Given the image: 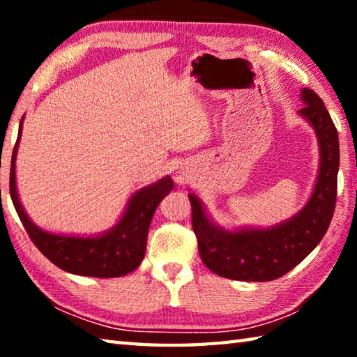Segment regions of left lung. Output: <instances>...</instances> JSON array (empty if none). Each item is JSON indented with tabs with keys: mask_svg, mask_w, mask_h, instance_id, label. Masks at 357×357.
<instances>
[{
	"mask_svg": "<svg viewBox=\"0 0 357 357\" xmlns=\"http://www.w3.org/2000/svg\"><path fill=\"white\" fill-rule=\"evenodd\" d=\"M301 100L304 107L298 114L315 132L319 149L317 179L304 208L273 227L228 229L211 217L195 193H189L198 252L217 275L243 282L279 279L309 255L328 231L337 198L338 134L317 93L302 88Z\"/></svg>",
	"mask_w": 357,
	"mask_h": 357,
	"instance_id": "1",
	"label": "left lung"
}]
</instances>
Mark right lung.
Masks as SVG:
<instances>
[{
  "label": "right lung",
  "mask_w": 357,
  "mask_h": 357,
  "mask_svg": "<svg viewBox=\"0 0 357 357\" xmlns=\"http://www.w3.org/2000/svg\"><path fill=\"white\" fill-rule=\"evenodd\" d=\"M25 114L20 119L19 137L12 153L9 190L14 208L34 245L66 273L112 279L135 271L144 258L151 220L159 203L173 190V179H162L134 192L118 222L98 234H59L40 228L29 219L17 190L15 160Z\"/></svg>",
  "instance_id": "1"
}]
</instances>
